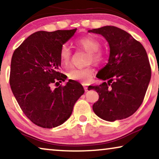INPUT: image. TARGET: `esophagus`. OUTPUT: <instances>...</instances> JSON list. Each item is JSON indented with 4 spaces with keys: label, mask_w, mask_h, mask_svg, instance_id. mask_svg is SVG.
<instances>
[{
    "label": "esophagus",
    "mask_w": 159,
    "mask_h": 159,
    "mask_svg": "<svg viewBox=\"0 0 159 159\" xmlns=\"http://www.w3.org/2000/svg\"><path fill=\"white\" fill-rule=\"evenodd\" d=\"M84 89H85L86 92H87V91H88V86L85 85V84H84Z\"/></svg>",
    "instance_id": "obj_1"
}]
</instances>
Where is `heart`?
<instances>
[{
  "label": "heart",
  "mask_w": 159,
  "mask_h": 159,
  "mask_svg": "<svg viewBox=\"0 0 159 159\" xmlns=\"http://www.w3.org/2000/svg\"><path fill=\"white\" fill-rule=\"evenodd\" d=\"M76 45L79 46L89 53V62H94V63H100L102 62L104 56L99 51L101 47L100 42L95 38L90 36L83 37L78 39L75 42ZM72 52L70 48L65 44L61 46L59 57L60 60L62 65L67 66L71 60ZM93 69L91 67H86L84 68H73L69 71L68 77L73 81L82 82L84 84H87L92 78Z\"/></svg>",
  "instance_id": "1"
}]
</instances>
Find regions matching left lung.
Wrapping results in <instances>:
<instances>
[{"label":"left lung","mask_w":159,"mask_h":159,"mask_svg":"<svg viewBox=\"0 0 159 159\" xmlns=\"http://www.w3.org/2000/svg\"><path fill=\"white\" fill-rule=\"evenodd\" d=\"M88 32L102 35L110 47L107 65L97 75L107 82L88 87L99 94L93 111L107 121L129 117L141 105L151 81V69L145 48L127 32L114 26Z\"/></svg>","instance_id":"obj_1"}]
</instances>
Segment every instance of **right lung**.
<instances>
[{"mask_svg": "<svg viewBox=\"0 0 159 159\" xmlns=\"http://www.w3.org/2000/svg\"><path fill=\"white\" fill-rule=\"evenodd\" d=\"M76 30L34 33L12 56L11 89L23 113L41 127L54 128L66 121L84 93L81 84L70 79L64 86L51 89L53 84L66 79L59 72V53Z\"/></svg>", "mask_w": 159, "mask_h": 159, "instance_id": "right-lung-1", "label": "right lung"}]
</instances>
